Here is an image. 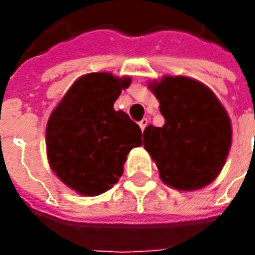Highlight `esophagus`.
Returning <instances> with one entry per match:
<instances>
[{"label":"esophagus","mask_w":255,"mask_h":255,"mask_svg":"<svg viewBox=\"0 0 255 255\" xmlns=\"http://www.w3.org/2000/svg\"><path fill=\"white\" fill-rule=\"evenodd\" d=\"M147 123H149V121L147 119H142L140 122H139V126H140V129H142V132L144 130V128L147 126Z\"/></svg>","instance_id":"34e87169"}]
</instances>
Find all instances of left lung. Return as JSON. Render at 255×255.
<instances>
[{"label": "left lung", "mask_w": 255, "mask_h": 255, "mask_svg": "<svg viewBox=\"0 0 255 255\" xmlns=\"http://www.w3.org/2000/svg\"><path fill=\"white\" fill-rule=\"evenodd\" d=\"M149 88L160 103L164 125H149L143 146L162 181L181 191L210 184L231 147V122L224 106L206 85L187 76H163Z\"/></svg>", "instance_id": "8db88e82"}]
</instances>
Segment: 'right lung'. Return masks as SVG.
I'll list each match as a JSON object with an SVG mask.
<instances>
[{
	"instance_id": "1",
	"label": "right lung",
	"mask_w": 255,
	"mask_h": 255,
	"mask_svg": "<svg viewBox=\"0 0 255 255\" xmlns=\"http://www.w3.org/2000/svg\"><path fill=\"white\" fill-rule=\"evenodd\" d=\"M130 78L109 72L76 79L46 123L49 166L68 187L82 196H99L119 181L126 156L142 146V132L113 103Z\"/></svg>"
}]
</instances>
